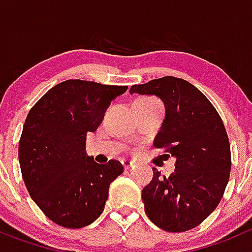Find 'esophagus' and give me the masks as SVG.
I'll list each match as a JSON object with an SVG mask.
<instances>
[{
    "instance_id": "obj_1",
    "label": "esophagus",
    "mask_w": 252,
    "mask_h": 252,
    "mask_svg": "<svg viewBox=\"0 0 252 252\" xmlns=\"http://www.w3.org/2000/svg\"><path fill=\"white\" fill-rule=\"evenodd\" d=\"M122 163H123V167L126 168V170H128V168L133 165V162H130V161H126H126H123Z\"/></svg>"
}]
</instances>
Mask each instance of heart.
<instances>
[{
  "mask_svg": "<svg viewBox=\"0 0 252 252\" xmlns=\"http://www.w3.org/2000/svg\"><path fill=\"white\" fill-rule=\"evenodd\" d=\"M138 102H157L156 100L152 99V97H141V99L137 100Z\"/></svg>",
  "mask_w": 252,
  "mask_h": 252,
  "instance_id": "b5f03b06",
  "label": "heart"
}]
</instances>
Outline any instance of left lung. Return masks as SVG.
Instances as JSON below:
<instances>
[{
    "label": "left lung",
    "mask_w": 252,
    "mask_h": 252,
    "mask_svg": "<svg viewBox=\"0 0 252 252\" xmlns=\"http://www.w3.org/2000/svg\"><path fill=\"white\" fill-rule=\"evenodd\" d=\"M134 93L163 101L166 118L153 144L176 158L170 176L153 168L152 180L142 190L146 214L165 231L195 228L220 204L229 180L224 124L204 94L183 78L166 76L134 85Z\"/></svg>",
    "instance_id": "1"
}]
</instances>
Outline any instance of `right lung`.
Wrapping results in <instances>:
<instances>
[{
	"label": "right lung",
	"mask_w": 252,
	"mask_h": 252,
	"mask_svg": "<svg viewBox=\"0 0 252 252\" xmlns=\"http://www.w3.org/2000/svg\"><path fill=\"white\" fill-rule=\"evenodd\" d=\"M128 86L67 80L30 109L19 142L26 189L41 212L58 226L82 228L102 213L109 187L123 165L97 163L85 152L86 135L102 122L110 101Z\"/></svg>",
	"instance_id": "right-lung-1"
}]
</instances>
